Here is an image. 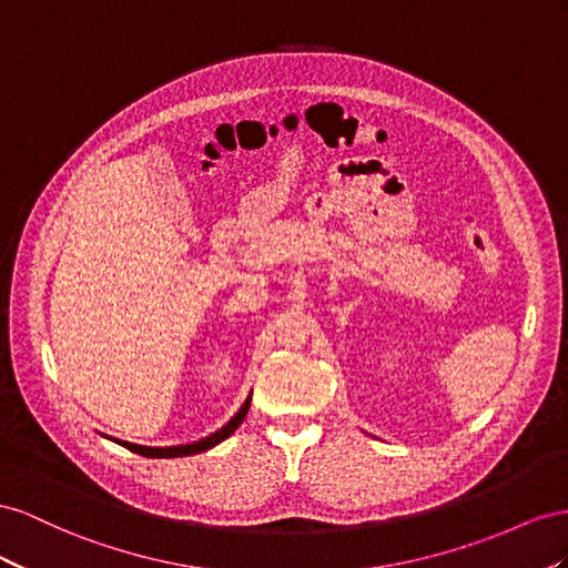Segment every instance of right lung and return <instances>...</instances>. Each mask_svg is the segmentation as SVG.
Returning <instances> with one entry per match:
<instances>
[{"label": "right lung", "mask_w": 568, "mask_h": 568, "mask_svg": "<svg viewBox=\"0 0 568 568\" xmlns=\"http://www.w3.org/2000/svg\"><path fill=\"white\" fill-rule=\"evenodd\" d=\"M250 402H252V393L247 395V399H245V404H242V407L237 409V414L229 420V424H225L223 428H219L216 433H212V435H206V437H202V440H197V443H190V445H173V447H148V445H135V443H125V440H111L113 443H119V445H123L125 449H131V452H135V455H142V457H150V459H173V457H190V455H200V452H206V449H212V447H216L219 443H223L225 437H231L237 428H240V424L242 420H245V416H247V412H250ZM109 437V435H106Z\"/></svg>", "instance_id": "add662e5"}]
</instances>
